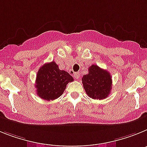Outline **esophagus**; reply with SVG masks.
<instances>
[{
    "instance_id": "34e87169",
    "label": "esophagus",
    "mask_w": 147,
    "mask_h": 147,
    "mask_svg": "<svg viewBox=\"0 0 147 147\" xmlns=\"http://www.w3.org/2000/svg\"><path fill=\"white\" fill-rule=\"evenodd\" d=\"M74 77L76 79H78L79 78H80V73H79V72H75V73H74Z\"/></svg>"
}]
</instances>
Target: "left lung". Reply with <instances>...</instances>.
Listing matches in <instances>:
<instances>
[{"label": "left lung", "instance_id": "obj_1", "mask_svg": "<svg viewBox=\"0 0 147 147\" xmlns=\"http://www.w3.org/2000/svg\"><path fill=\"white\" fill-rule=\"evenodd\" d=\"M88 71L89 73L82 78L86 94L92 99H105L112 89V77L109 72L94 64L89 66Z\"/></svg>", "mask_w": 147, "mask_h": 147}]
</instances>
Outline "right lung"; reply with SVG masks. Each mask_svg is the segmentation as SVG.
<instances>
[{
    "instance_id": "1",
    "label": "right lung",
    "mask_w": 147,
    "mask_h": 147,
    "mask_svg": "<svg viewBox=\"0 0 147 147\" xmlns=\"http://www.w3.org/2000/svg\"><path fill=\"white\" fill-rule=\"evenodd\" d=\"M73 81V78L64 70H60L55 61L42 66L37 73V95L46 100H53L61 96L66 84Z\"/></svg>"
}]
</instances>
